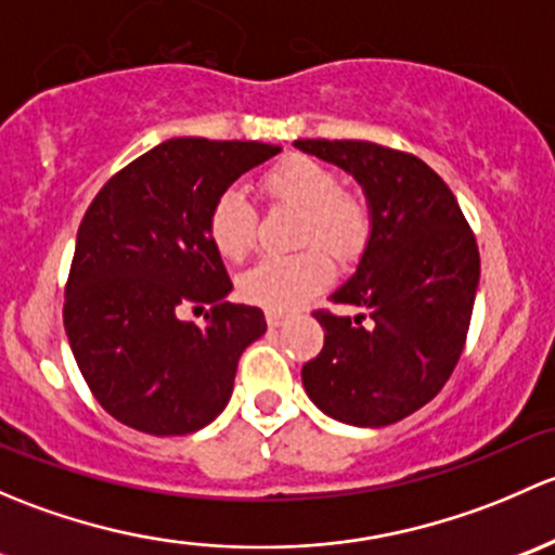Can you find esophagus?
Returning <instances> with one entry per match:
<instances>
[{"mask_svg": "<svg viewBox=\"0 0 555 555\" xmlns=\"http://www.w3.org/2000/svg\"><path fill=\"white\" fill-rule=\"evenodd\" d=\"M285 320H288V315H283V312H275V310L267 312V325H270V328H280Z\"/></svg>", "mask_w": 555, "mask_h": 555, "instance_id": "1", "label": "esophagus"}]
</instances>
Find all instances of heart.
<instances>
[{
	"instance_id": "b5f03b06",
	"label": "heart",
	"mask_w": 555,
	"mask_h": 555,
	"mask_svg": "<svg viewBox=\"0 0 555 555\" xmlns=\"http://www.w3.org/2000/svg\"><path fill=\"white\" fill-rule=\"evenodd\" d=\"M270 205L299 208V245H312L294 256H270L240 278V294L264 310L288 312L307 305L334 278L328 254L350 256L369 235V208L361 197L341 190L334 168L305 154H288L259 181ZM208 240L224 259L243 261L254 250L259 216L240 190H224L208 210Z\"/></svg>"
}]
</instances>
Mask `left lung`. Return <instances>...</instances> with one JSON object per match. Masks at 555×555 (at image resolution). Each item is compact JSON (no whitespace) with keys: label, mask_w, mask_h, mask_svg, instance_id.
<instances>
[{"label":"left lung","mask_w":555,"mask_h":555,"mask_svg":"<svg viewBox=\"0 0 555 555\" xmlns=\"http://www.w3.org/2000/svg\"><path fill=\"white\" fill-rule=\"evenodd\" d=\"M363 186L371 235L356 275L331 294L358 315L312 312L323 350L301 382L323 414L385 427L441 392L465 347L481 256L447 181L409 152L371 141H294Z\"/></svg>","instance_id":"8db88e82"}]
</instances>
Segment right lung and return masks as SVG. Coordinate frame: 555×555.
<instances>
[{"label": "right lung", "instance_id": "add662e5", "mask_svg": "<svg viewBox=\"0 0 555 555\" xmlns=\"http://www.w3.org/2000/svg\"><path fill=\"white\" fill-rule=\"evenodd\" d=\"M278 152L261 141H163L85 210L64 325L90 392L122 425L186 436L224 411L240 356L267 320L259 307L224 301L232 280L205 221L232 181ZM205 304V326L180 320Z\"/></svg>", "mask_w": 555, "mask_h": 555}]
</instances>
